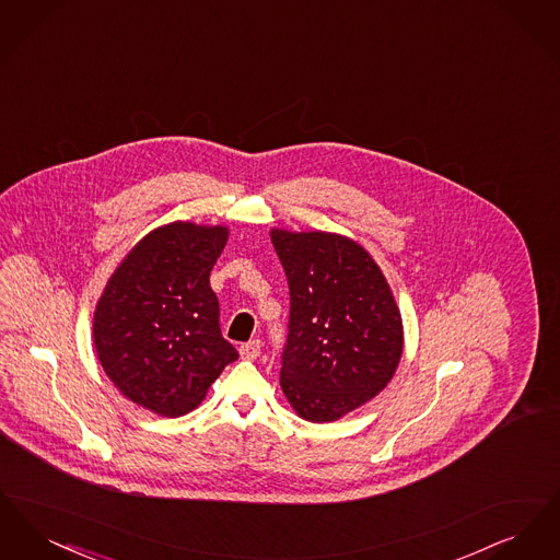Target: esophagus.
Returning <instances> with one entry per match:
<instances>
[{
  "instance_id": "obj_1",
  "label": "esophagus",
  "mask_w": 560,
  "mask_h": 560,
  "mask_svg": "<svg viewBox=\"0 0 560 560\" xmlns=\"http://www.w3.org/2000/svg\"><path fill=\"white\" fill-rule=\"evenodd\" d=\"M260 350H262V342L260 340H249V342H245V345L240 347L241 359L254 361V359L260 357Z\"/></svg>"
}]
</instances>
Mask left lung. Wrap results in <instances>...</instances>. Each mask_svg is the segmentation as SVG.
<instances>
[{"label": "left lung", "instance_id": "8db88e82", "mask_svg": "<svg viewBox=\"0 0 560 560\" xmlns=\"http://www.w3.org/2000/svg\"><path fill=\"white\" fill-rule=\"evenodd\" d=\"M290 285L281 388L300 418L334 422L372 400L397 372L402 320L372 256L334 233L275 229Z\"/></svg>", "mask_w": 560, "mask_h": 560}]
</instances>
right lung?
I'll use <instances>...</instances> for the list:
<instances>
[{
    "instance_id": "right-lung-1",
    "label": "right lung",
    "mask_w": 560,
    "mask_h": 560,
    "mask_svg": "<svg viewBox=\"0 0 560 560\" xmlns=\"http://www.w3.org/2000/svg\"><path fill=\"white\" fill-rule=\"evenodd\" d=\"M224 226L172 222L149 233L108 279L94 313V347L128 399L161 413L195 409L240 352L222 338L210 272Z\"/></svg>"
}]
</instances>
